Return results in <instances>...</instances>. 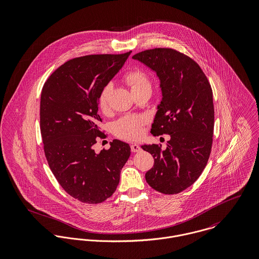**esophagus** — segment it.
Returning a JSON list of instances; mask_svg holds the SVG:
<instances>
[{
    "mask_svg": "<svg viewBox=\"0 0 259 259\" xmlns=\"http://www.w3.org/2000/svg\"><path fill=\"white\" fill-rule=\"evenodd\" d=\"M142 148L141 147L139 146V145H132L131 146V150L133 151V152H138V151H140Z\"/></svg>",
    "mask_w": 259,
    "mask_h": 259,
    "instance_id": "obj_1",
    "label": "esophagus"
}]
</instances>
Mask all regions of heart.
Masks as SVG:
<instances>
[{
  "instance_id": "b5f03b06",
  "label": "heart",
  "mask_w": 259,
  "mask_h": 259,
  "mask_svg": "<svg viewBox=\"0 0 259 259\" xmlns=\"http://www.w3.org/2000/svg\"><path fill=\"white\" fill-rule=\"evenodd\" d=\"M125 82L131 87L132 91H137L144 87L150 85L149 77L146 72L141 69H132L123 76ZM111 84L107 83L100 92L98 98V106L104 112L109 111V103L111 94ZM147 119L142 115H124L113 123V132L116 137L126 140H139L144 132Z\"/></svg>"
}]
</instances>
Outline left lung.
Segmentation results:
<instances>
[{
    "mask_svg": "<svg viewBox=\"0 0 259 259\" xmlns=\"http://www.w3.org/2000/svg\"><path fill=\"white\" fill-rule=\"evenodd\" d=\"M133 58L160 79L162 102L150 133L170 136L165 149L158 144L142 146L154 159L147 183L164 194L180 193L196 182L210 155L214 126L210 83L197 63L175 49H150Z\"/></svg>",
    "mask_w": 259,
    "mask_h": 259,
    "instance_id": "left-lung-1",
    "label": "left lung"
}]
</instances>
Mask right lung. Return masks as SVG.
Listing matches in <instances>:
<instances>
[{"mask_svg":"<svg viewBox=\"0 0 259 259\" xmlns=\"http://www.w3.org/2000/svg\"><path fill=\"white\" fill-rule=\"evenodd\" d=\"M132 52L89 55L59 67L44 83L39 128L49 166L64 190L83 203H101L119 183L131 148L113 140L97 153L94 146L106 135L99 127L101 90Z\"/></svg>","mask_w":259,"mask_h":259,"instance_id":"right-lung-1","label":"right lung"}]
</instances>
